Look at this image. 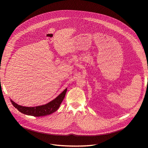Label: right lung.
<instances>
[{
	"mask_svg": "<svg viewBox=\"0 0 148 148\" xmlns=\"http://www.w3.org/2000/svg\"><path fill=\"white\" fill-rule=\"evenodd\" d=\"M67 90V88H66L55 99L48 102L47 103L36 107H23L22 106V105H18L12 99H10V101L13 106L20 112L27 115L34 116H43L53 114L59 108L60 104L65 97Z\"/></svg>",
	"mask_w": 148,
	"mask_h": 148,
	"instance_id": "add662e5",
	"label": "right lung"
}]
</instances>
